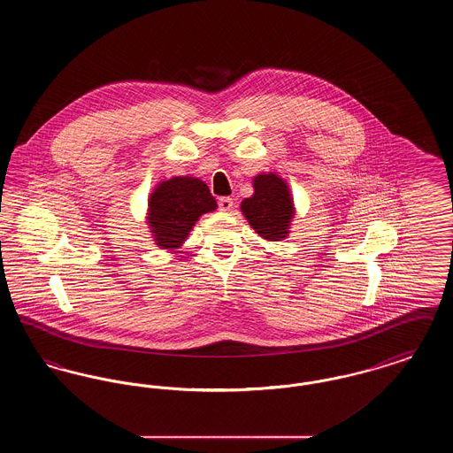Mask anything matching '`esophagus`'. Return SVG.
Masks as SVG:
<instances>
[{"instance_id":"esophagus-1","label":"esophagus","mask_w":453,"mask_h":453,"mask_svg":"<svg viewBox=\"0 0 453 453\" xmlns=\"http://www.w3.org/2000/svg\"><path fill=\"white\" fill-rule=\"evenodd\" d=\"M217 203H219V211H222V212H229L234 207V200L229 196H220Z\"/></svg>"}]
</instances>
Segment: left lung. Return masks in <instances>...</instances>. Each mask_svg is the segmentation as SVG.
Returning a JSON list of instances; mask_svg holds the SVG:
<instances>
[{
  "instance_id": "1",
  "label": "left lung",
  "mask_w": 453,
  "mask_h": 453,
  "mask_svg": "<svg viewBox=\"0 0 453 453\" xmlns=\"http://www.w3.org/2000/svg\"><path fill=\"white\" fill-rule=\"evenodd\" d=\"M255 194L244 198L241 211L250 226L268 241H280L288 234L294 217V202L287 183L279 174H258L253 180Z\"/></svg>"
}]
</instances>
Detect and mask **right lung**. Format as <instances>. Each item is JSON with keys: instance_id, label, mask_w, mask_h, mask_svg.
I'll return each instance as SVG.
<instances>
[{"instance_id": "add662e5", "label": "right lung", "mask_w": 453, "mask_h": 453, "mask_svg": "<svg viewBox=\"0 0 453 453\" xmlns=\"http://www.w3.org/2000/svg\"><path fill=\"white\" fill-rule=\"evenodd\" d=\"M216 207V198L198 178L174 176L161 181L151 194L148 214L156 244L163 250L180 248L198 217Z\"/></svg>"}]
</instances>
